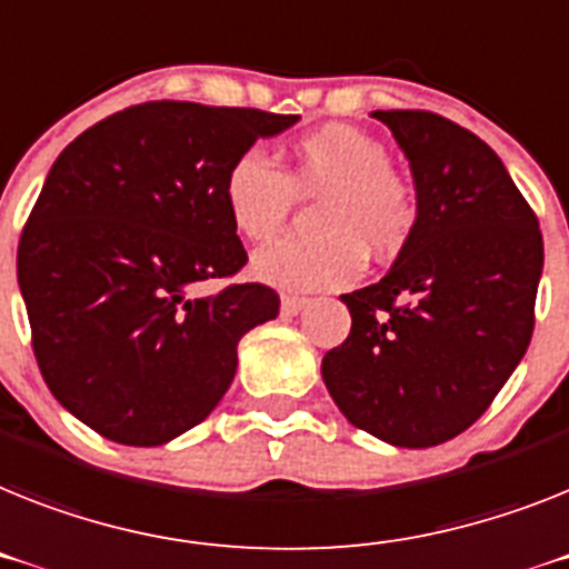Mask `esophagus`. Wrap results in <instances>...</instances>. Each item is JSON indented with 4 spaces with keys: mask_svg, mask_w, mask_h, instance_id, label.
I'll return each instance as SVG.
<instances>
[{
    "mask_svg": "<svg viewBox=\"0 0 569 569\" xmlns=\"http://www.w3.org/2000/svg\"><path fill=\"white\" fill-rule=\"evenodd\" d=\"M309 300L307 298H298V295H283V300H280V312L286 315V318H292V315H298L300 309L307 307Z\"/></svg>",
    "mask_w": 569,
    "mask_h": 569,
    "instance_id": "obj_1",
    "label": "esophagus"
}]
</instances>
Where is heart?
I'll use <instances>...</instances> for the list:
<instances>
[{"label":"heart","mask_w":569,"mask_h":569,"mask_svg":"<svg viewBox=\"0 0 569 569\" xmlns=\"http://www.w3.org/2000/svg\"><path fill=\"white\" fill-rule=\"evenodd\" d=\"M323 193L321 237L280 240L257 251L251 271L280 292L343 289L379 260L402 254L419 226L417 190L390 167L388 147L350 123H327L292 147L289 176L257 147L237 152L222 176V204L237 233L266 242L283 231L295 190Z\"/></svg>","instance_id":"obj_1"}]
</instances>
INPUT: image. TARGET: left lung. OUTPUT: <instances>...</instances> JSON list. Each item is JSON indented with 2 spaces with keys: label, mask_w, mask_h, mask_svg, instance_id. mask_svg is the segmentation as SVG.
Segmentation results:
<instances>
[{
  "label": "left lung",
  "mask_w": 569,
  "mask_h": 569,
  "mask_svg": "<svg viewBox=\"0 0 569 569\" xmlns=\"http://www.w3.org/2000/svg\"><path fill=\"white\" fill-rule=\"evenodd\" d=\"M410 161L419 226L379 283L341 295L350 336L323 356L356 428L428 448L483 417L523 358L543 269L538 219L475 132L422 109L373 112Z\"/></svg>",
  "instance_id": "left-lung-1"
}]
</instances>
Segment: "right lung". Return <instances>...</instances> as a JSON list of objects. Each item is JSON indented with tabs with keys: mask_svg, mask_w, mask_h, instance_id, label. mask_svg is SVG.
Returning <instances> with one entry per match:
<instances>
[{
	"mask_svg": "<svg viewBox=\"0 0 569 569\" xmlns=\"http://www.w3.org/2000/svg\"><path fill=\"white\" fill-rule=\"evenodd\" d=\"M298 114L190 100L114 112L57 156L17 251L31 343L54 399L100 437L164 446L231 388L237 343L280 312L262 283H196L248 262L222 176Z\"/></svg>",
	"mask_w": 569,
	"mask_h": 569,
	"instance_id": "obj_1",
	"label": "right lung"
}]
</instances>
